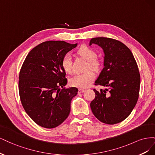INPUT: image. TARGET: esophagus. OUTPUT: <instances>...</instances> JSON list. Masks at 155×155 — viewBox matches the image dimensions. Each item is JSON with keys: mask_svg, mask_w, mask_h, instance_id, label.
Instances as JSON below:
<instances>
[{"mask_svg": "<svg viewBox=\"0 0 155 155\" xmlns=\"http://www.w3.org/2000/svg\"><path fill=\"white\" fill-rule=\"evenodd\" d=\"M85 91L84 90V89H81V88H79V90H78V93L79 94H80V93H83V92H85Z\"/></svg>", "mask_w": 155, "mask_h": 155, "instance_id": "esophagus-1", "label": "esophagus"}]
</instances>
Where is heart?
Returning a JSON list of instances; mask_svg holds the SVG:
<instances>
[{
	"label": "heart",
	"instance_id": "obj_1",
	"mask_svg": "<svg viewBox=\"0 0 155 155\" xmlns=\"http://www.w3.org/2000/svg\"><path fill=\"white\" fill-rule=\"evenodd\" d=\"M77 54L87 61L86 69H92L95 71L99 70L101 66V63L99 59L96 58V52L91 47L86 45L80 46L76 51ZM61 67L67 74L72 73V61L71 56L66 54L61 61ZM96 78L95 74L92 70H88L86 72L77 74L70 79V84L72 87L79 88H85L91 85Z\"/></svg>",
	"mask_w": 155,
	"mask_h": 155
}]
</instances>
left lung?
<instances>
[{
  "instance_id": "8db88e82",
  "label": "left lung",
  "mask_w": 155,
  "mask_h": 155,
  "mask_svg": "<svg viewBox=\"0 0 155 155\" xmlns=\"http://www.w3.org/2000/svg\"><path fill=\"white\" fill-rule=\"evenodd\" d=\"M104 49V68L95 85L105 87L97 91L91 103L92 113L101 122L113 125L124 121L137 104L140 92V75L130 49L121 42L109 37L91 39Z\"/></svg>"
}]
</instances>
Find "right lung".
I'll use <instances>...</instances> for the list:
<instances>
[{"mask_svg":"<svg viewBox=\"0 0 155 155\" xmlns=\"http://www.w3.org/2000/svg\"><path fill=\"white\" fill-rule=\"evenodd\" d=\"M77 45L63 41H45L30 51L22 65L18 76L22 105L31 120L43 127H56L70 114V103L78 89L64 87L67 79L61 61Z\"/></svg>","mask_w":155,"mask_h":155,"instance_id":"obj_1","label":"right lung"}]
</instances>
